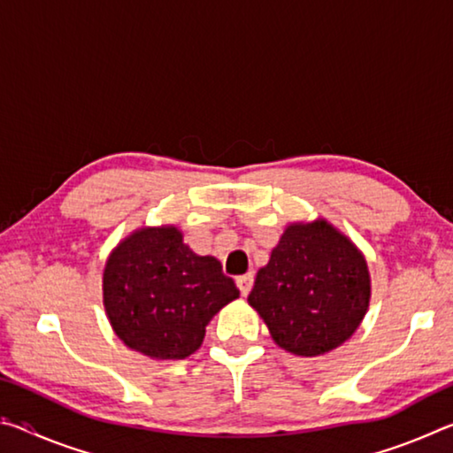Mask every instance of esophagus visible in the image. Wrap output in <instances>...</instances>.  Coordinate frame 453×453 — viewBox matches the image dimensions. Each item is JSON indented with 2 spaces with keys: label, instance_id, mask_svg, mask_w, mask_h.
<instances>
[{
  "label": "esophagus",
  "instance_id": "1",
  "mask_svg": "<svg viewBox=\"0 0 453 453\" xmlns=\"http://www.w3.org/2000/svg\"><path fill=\"white\" fill-rule=\"evenodd\" d=\"M235 283H237V289H240V294L242 296H248L251 286H254V275H251V273L240 275V278L235 280Z\"/></svg>",
  "mask_w": 453,
  "mask_h": 453
}]
</instances>
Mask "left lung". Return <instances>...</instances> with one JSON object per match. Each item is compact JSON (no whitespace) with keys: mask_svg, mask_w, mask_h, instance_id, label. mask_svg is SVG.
<instances>
[{"mask_svg":"<svg viewBox=\"0 0 453 453\" xmlns=\"http://www.w3.org/2000/svg\"><path fill=\"white\" fill-rule=\"evenodd\" d=\"M370 296L362 251L326 219H316L286 227L248 302L280 348L313 357L349 340Z\"/></svg>","mask_w":453,"mask_h":453,"instance_id":"left-lung-1","label":"left lung"}]
</instances>
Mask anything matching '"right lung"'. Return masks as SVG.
I'll return each instance as SVG.
<instances>
[{
  "instance_id": "obj_1",
  "label": "right lung",
  "mask_w": 453,
  "mask_h": 453,
  "mask_svg": "<svg viewBox=\"0 0 453 453\" xmlns=\"http://www.w3.org/2000/svg\"><path fill=\"white\" fill-rule=\"evenodd\" d=\"M240 297L211 256H197L178 227H142L107 257L104 305L127 348L153 359H183L202 346L205 326Z\"/></svg>"
}]
</instances>
